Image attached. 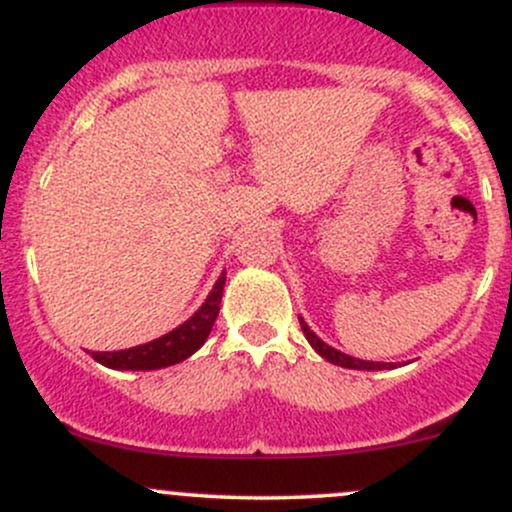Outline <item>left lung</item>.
Masks as SVG:
<instances>
[{
  "label": "left lung",
  "mask_w": 512,
  "mask_h": 512,
  "mask_svg": "<svg viewBox=\"0 0 512 512\" xmlns=\"http://www.w3.org/2000/svg\"><path fill=\"white\" fill-rule=\"evenodd\" d=\"M301 320V330L305 334V339H308L310 346L320 354L322 358H327V361L334 363V366H342V368H354V370H383V368H392V363H378V361H361V358H354V356H346L342 351H337L334 346L322 342L317 334L310 330L308 325H305L303 317H298Z\"/></svg>",
  "instance_id": "obj_1"
}]
</instances>
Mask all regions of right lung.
Returning a JSON list of instances; mask_svg holds the SVG:
<instances>
[{
  "instance_id": "1",
  "label": "right lung",
  "mask_w": 512,
  "mask_h": 512,
  "mask_svg": "<svg viewBox=\"0 0 512 512\" xmlns=\"http://www.w3.org/2000/svg\"><path fill=\"white\" fill-rule=\"evenodd\" d=\"M223 284H226V272L219 276V281L211 289L209 298L204 301L202 308L173 332L163 334L154 342L132 346V349L122 351H91V356L98 363L117 370H156L173 366V363L185 361L195 351L207 342L211 327H214L216 315H219V305L223 296Z\"/></svg>"
}]
</instances>
